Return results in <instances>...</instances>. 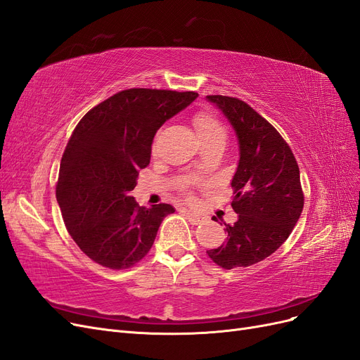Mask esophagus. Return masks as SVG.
Listing matches in <instances>:
<instances>
[{"label": "esophagus", "instance_id": "34e87169", "mask_svg": "<svg viewBox=\"0 0 360 360\" xmlns=\"http://www.w3.org/2000/svg\"><path fill=\"white\" fill-rule=\"evenodd\" d=\"M184 214H185V217L188 218V221L191 223V224H202L203 223V217H200V215H197V214H194V212H191V211H184Z\"/></svg>", "mask_w": 360, "mask_h": 360}]
</instances>
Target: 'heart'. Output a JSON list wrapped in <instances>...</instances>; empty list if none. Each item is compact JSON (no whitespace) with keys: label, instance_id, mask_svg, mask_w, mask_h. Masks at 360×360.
Returning a JSON list of instances; mask_svg holds the SVG:
<instances>
[{"label":"heart","instance_id":"heart-1","mask_svg":"<svg viewBox=\"0 0 360 360\" xmlns=\"http://www.w3.org/2000/svg\"><path fill=\"white\" fill-rule=\"evenodd\" d=\"M194 127L195 131L199 134L200 141L210 137H224L226 139V130L223 124L219 122L214 115L207 112H199L194 117Z\"/></svg>","mask_w":360,"mask_h":360}]
</instances>
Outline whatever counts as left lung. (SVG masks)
I'll return each instance as SVG.
<instances>
[{"label":"left lung","instance_id":"left-lung-1","mask_svg":"<svg viewBox=\"0 0 360 360\" xmlns=\"http://www.w3.org/2000/svg\"><path fill=\"white\" fill-rule=\"evenodd\" d=\"M206 100L221 110L239 145L231 178L238 219L226 226L227 240L207 256L224 269L247 268L280 248L302 214L299 167L281 134L247 103L226 96Z\"/></svg>","mask_w":360,"mask_h":360}]
</instances>
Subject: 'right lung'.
Here are the masks:
<instances>
[{
  "label": "right lung",
  "mask_w": 360,
  "mask_h": 360,
  "mask_svg": "<svg viewBox=\"0 0 360 360\" xmlns=\"http://www.w3.org/2000/svg\"><path fill=\"white\" fill-rule=\"evenodd\" d=\"M199 97L197 92L131 88L80 120L61 158L56 200L68 233L96 263L125 269L141 262L167 203L139 206L130 191L150 160L157 130Z\"/></svg>",
  "instance_id": "obj_1"
}]
</instances>
